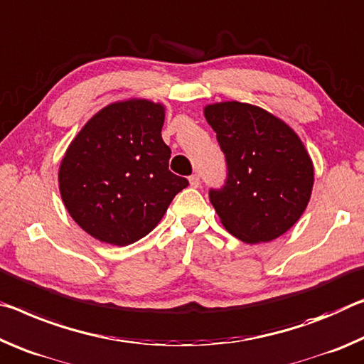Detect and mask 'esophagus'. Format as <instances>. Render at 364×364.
Returning a JSON list of instances; mask_svg holds the SVG:
<instances>
[{
    "label": "esophagus",
    "instance_id": "1",
    "mask_svg": "<svg viewBox=\"0 0 364 364\" xmlns=\"http://www.w3.org/2000/svg\"><path fill=\"white\" fill-rule=\"evenodd\" d=\"M188 182H190V187L198 188V187H200V176H198V174L190 176V177H188Z\"/></svg>",
    "mask_w": 364,
    "mask_h": 364
}]
</instances>
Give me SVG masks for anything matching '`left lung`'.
<instances>
[{
  "mask_svg": "<svg viewBox=\"0 0 364 364\" xmlns=\"http://www.w3.org/2000/svg\"><path fill=\"white\" fill-rule=\"evenodd\" d=\"M228 161V182L210 200L225 230L245 243L284 235L309 203L314 166L306 146L281 117L242 101L203 108Z\"/></svg>",
  "mask_w": 364,
  "mask_h": 364,
  "instance_id": "1",
  "label": "left lung"
}]
</instances>
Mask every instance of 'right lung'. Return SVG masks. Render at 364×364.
Instances as JSON below:
<instances>
[{
	"label": "right lung",
	"mask_w": 364,
	"mask_h": 364,
	"mask_svg": "<svg viewBox=\"0 0 364 364\" xmlns=\"http://www.w3.org/2000/svg\"><path fill=\"white\" fill-rule=\"evenodd\" d=\"M166 106L146 98L109 103L69 143L58 171L70 218L97 240L126 247L156 228L188 186L169 171L161 129Z\"/></svg>",
	"instance_id": "add662e5"
}]
</instances>
